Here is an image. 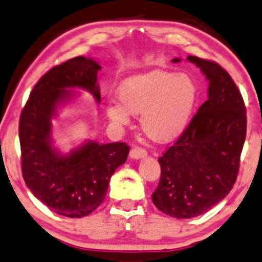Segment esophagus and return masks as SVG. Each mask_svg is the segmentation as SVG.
I'll use <instances>...</instances> for the list:
<instances>
[{
    "mask_svg": "<svg viewBox=\"0 0 262 262\" xmlns=\"http://www.w3.org/2000/svg\"><path fill=\"white\" fill-rule=\"evenodd\" d=\"M146 156H147V150L141 147H134L130 151V157L132 159H141V158H144Z\"/></svg>",
    "mask_w": 262,
    "mask_h": 262,
    "instance_id": "obj_1",
    "label": "esophagus"
}]
</instances>
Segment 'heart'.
<instances>
[{
  "instance_id": "b5f03b06",
  "label": "heart",
  "mask_w": 262,
  "mask_h": 262,
  "mask_svg": "<svg viewBox=\"0 0 262 262\" xmlns=\"http://www.w3.org/2000/svg\"><path fill=\"white\" fill-rule=\"evenodd\" d=\"M119 101L106 104V115L118 125L141 114L142 130L150 140L170 142L188 125L196 102V87L186 74L163 70L126 79L118 89Z\"/></svg>"
}]
</instances>
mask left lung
<instances>
[{"label": "left lung", "instance_id": "left-lung-1", "mask_svg": "<svg viewBox=\"0 0 262 262\" xmlns=\"http://www.w3.org/2000/svg\"><path fill=\"white\" fill-rule=\"evenodd\" d=\"M187 59L208 79L209 98L158 160L161 175L151 194L160 211L176 219L204 214L226 198L237 180L247 135L243 97L230 74L215 62Z\"/></svg>", "mask_w": 262, "mask_h": 262}]
</instances>
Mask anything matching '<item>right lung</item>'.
<instances>
[{"instance_id": "1", "label": "right lung", "mask_w": 262, "mask_h": 262, "mask_svg": "<svg viewBox=\"0 0 262 262\" xmlns=\"http://www.w3.org/2000/svg\"><path fill=\"white\" fill-rule=\"evenodd\" d=\"M99 70L95 59L82 56L53 67L34 86L19 120L25 183L40 202L67 217H83L102 204L112 175L130 151L122 142L89 141L66 156L52 146L51 120L58 105L74 96L68 89H83L101 102Z\"/></svg>"}]
</instances>
